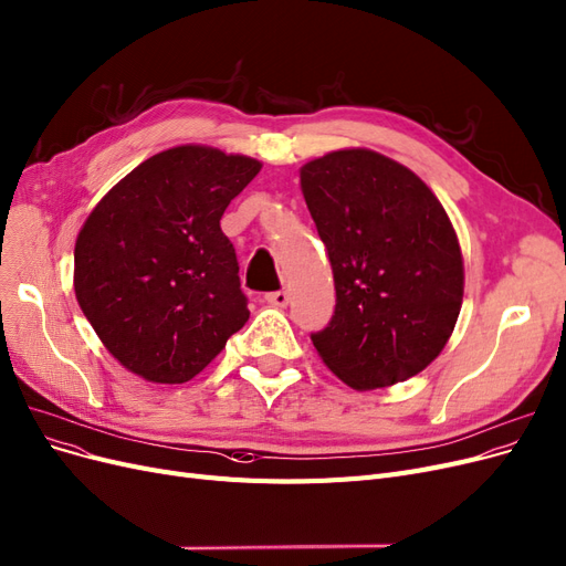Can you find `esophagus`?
<instances>
[{"label": "esophagus", "instance_id": "34e87169", "mask_svg": "<svg viewBox=\"0 0 566 566\" xmlns=\"http://www.w3.org/2000/svg\"><path fill=\"white\" fill-rule=\"evenodd\" d=\"M264 302L271 304V306H276V308H283V306H287L290 297H287L285 290H276V292H269V295H264Z\"/></svg>", "mask_w": 566, "mask_h": 566}]
</instances>
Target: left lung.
I'll use <instances>...</instances> for the list:
<instances>
[{"label": "left lung", "instance_id": "obj_1", "mask_svg": "<svg viewBox=\"0 0 566 566\" xmlns=\"http://www.w3.org/2000/svg\"><path fill=\"white\" fill-rule=\"evenodd\" d=\"M306 208L333 264L335 316L311 335L356 391L419 375L452 337L463 258L442 203L407 166L337 149L302 166Z\"/></svg>", "mask_w": 566, "mask_h": 566}]
</instances>
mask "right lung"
I'll return each mask as SVG.
<instances>
[{
  "label": "right lung",
  "instance_id": "add662e5",
  "mask_svg": "<svg viewBox=\"0 0 566 566\" xmlns=\"http://www.w3.org/2000/svg\"><path fill=\"white\" fill-rule=\"evenodd\" d=\"M260 168L216 147H170L91 210L74 245V295L128 373L185 384L250 318L220 220Z\"/></svg>",
  "mask_w": 566,
  "mask_h": 566
}]
</instances>
